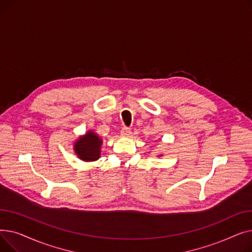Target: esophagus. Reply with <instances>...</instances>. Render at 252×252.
I'll list each match as a JSON object with an SVG mask.
<instances>
[{"label":"esophagus","instance_id":"34e87169","mask_svg":"<svg viewBox=\"0 0 252 252\" xmlns=\"http://www.w3.org/2000/svg\"><path fill=\"white\" fill-rule=\"evenodd\" d=\"M130 134H131V131H130V129H129L128 127L124 126V127L122 128V135H123V136L127 137V136H129Z\"/></svg>","mask_w":252,"mask_h":252}]
</instances>
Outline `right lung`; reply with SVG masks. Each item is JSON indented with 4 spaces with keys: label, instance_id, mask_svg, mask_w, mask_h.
<instances>
[{
    "label": "right lung",
    "instance_id": "obj_1",
    "mask_svg": "<svg viewBox=\"0 0 252 252\" xmlns=\"http://www.w3.org/2000/svg\"><path fill=\"white\" fill-rule=\"evenodd\" d=\"M101 144V139H99L95 133L88 131V134L75 142L74 151L81 159L85 161H94L100 157Z\"/></svg>",
    "mask_w": 252,
    "mask_h": 252
}]
</instances>
